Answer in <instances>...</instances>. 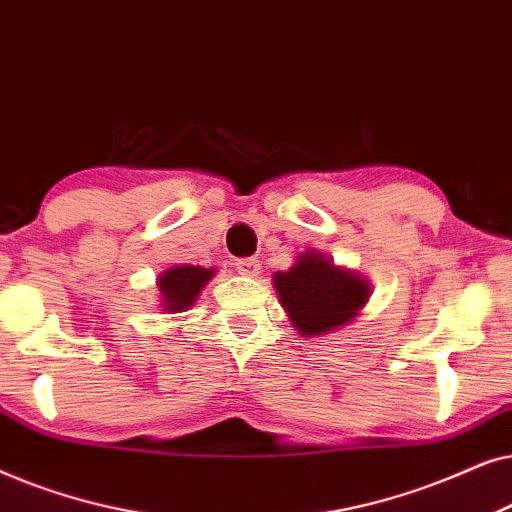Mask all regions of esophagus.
<instances>
[{
	"label": "esophagus",
	"mask_w": 512,
	"mask_h": 512,
	"mask_svg": "<svg viewBox=\"0 0 512 512\" xmlns=\"http://www.w3.org/2000/svg\"><path fill=\"white\" fill-rule=\"evenodd\" d=\"M236 271L241 276L255 278L257 274H260V260H255V257H245V260H238L236 262Z\"/></svg>",
	"instance_id": "obj_1"
}]
</instances>
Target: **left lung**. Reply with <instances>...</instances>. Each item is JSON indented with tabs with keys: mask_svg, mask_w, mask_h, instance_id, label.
<instances>
[{
	"mask_svg": "<svg viewBox=\"0 0 512 512\" xmlns=\"http://www.w3.org/2000/svg\"><path fill=\"white\" fill-rule=\"evenodd\" d=\"M274 288L302 337L327 335L351 323L370 299V283L335 267L320 252H304L288 271H276Z\"/></svg>",
	"mask_w": 512,
	"mask_h": 512,
	"instance_id": "left-lung-1",
	"label": "left lung"
}]
</instances>
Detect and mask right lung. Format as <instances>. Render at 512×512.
<instances>
[{
  "label": "right lung",
  "mask_w": 512,
  "mask_h": 512,
  "mask_svg": "<svg viewBox=\"0 0 512 512\" xmlns=\"http://www.w3.org/2000/svg\"><path fill=\"white\" fill-rule=\"evenodd\" d=\"M215 276V269L203 267H170L159 276V290H161V309L168 313L187 311L189 306L196 302L201 295L203 285Z\"/></svg>",
  "instance_id": "obj_1"
}]
</instances>
